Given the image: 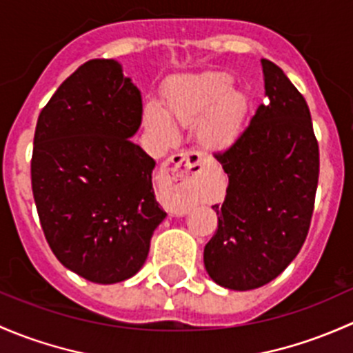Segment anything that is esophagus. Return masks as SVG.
Instances as JSON below:
<instances>
[{
    "label": "esophagus",
    "instance_id": "34e87169",
    "mask_svg": "<svg viewBox=\"0 0 353 353\" xmlns=\"http://www.w3.org/2000/svg\"><path fill=\"white\" fill-rule=\"evenodd\" d=\"M202 168L203 161L201 152H178V154L170 156V158L163 163L161 178L168 183L170 194L178 195L181 194V190L187 188L192 176L202 172ZM172 212L175 214V216H181V214L187 212V203L175 199V201L172 202Z\"/></svg>",
    "mask_w": 353,
    "mask_h": 353
}]
</instances>
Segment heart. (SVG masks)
Masks as SVG:
<instances>
[{"mask_svg": "<svg viewBox=\"0 0 353 353\" xmlns=\"http://www.w3.org/2000/svg\"><path fill=\"white\" fill-rule=\"evenodd\" d=\"M234 78L224 71H202L178 74L163 88V105L148 101L144 108L146 123L163 139L173 141L176 127L197 123V141L209 151L230 148L241 134L248 98L232 88Z\"/></svg>", "mask_w": 353, "mask_h": 353, "instance_id": "b5f03b06", "label": "heart"}]
</instances>
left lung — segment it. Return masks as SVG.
<instances>
[{
  "instance_id": "1",
  "label": "left lung",
  "mask_w": 353,
  "mask_h": 353,
  "mask_svg": "<svg viewBox=\"0 0 353 353\" xmlns=\"http://www.w3.org/2000/svg\"><path fill=\"white\" fill-rule=\"evenodd\" d=\"M267 101L231 148L216 154L230 185L203 265L217 285L252 290L274 281L310 231L319 175L318 141L304 97L261 59Z\"/></svg>"
}]
</instances>
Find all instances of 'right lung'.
<instances>
[{
    "label": "right lung",
    "instance_id": "1",
    "mask_svg": "<svg viewBox=\"0 0 353 353\" xmlns=\"http://www.w3.org/2000/svg\"><path fill=\"white\" fill-rule=\"evenodd\" d=\"M143 98L115 59H92L57 88L39 115L32 190L57 260L95 284L143 268L166 217L152 190L156 161L130 137Z\"/></svg>",
    "mask_w": 353,
    "mask_h": 353
}]
</instances>
